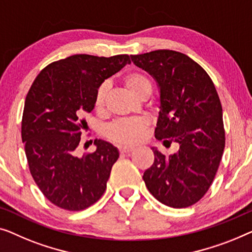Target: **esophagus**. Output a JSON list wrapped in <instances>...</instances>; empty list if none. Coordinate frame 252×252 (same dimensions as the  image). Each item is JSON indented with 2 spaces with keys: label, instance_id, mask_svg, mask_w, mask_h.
I'll list each match as a JSON object with an SVG mask.
<instances>
[{
  "label": "esophagus",
  "instance_id": "esophagus-1",
  "mask_svg": "<svg viewBox=\"0 0 252 252\" xmlns=\"http://www.w3.org/2000/svg\"><path fill=\"white\" fill-rule=\"evenodd\" d=\"M119 151H120V153L127 154V153H131V152L133 151V147H131V146H120Z\"/></svg>",
  "mask_w": 252,
  "mask_h": 252
}]
</instances>
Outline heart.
I'll use <instances>...</instances> for the list:
<instances>
[{"label":"heart","mask_w":252,"mask_h":252,"mask_svg":"<svg viewBox=\"0 0 252 252\" xmlns=\"http://www.w3.org/2000/svg\"><path fill=\"white\" fill-rule=\"evenodd\" d=\"M125 86L137 97H144L145 94H151L152 82L148 76L140 72H130L123 77ZM109 91V83L102 82L97 88L94 94V108L102 111L106 105ZM148 126L146 119H123L115 121L106 126L105 134L108 139L119 144H134L143 136L145 129Z\"/></svg>","instance_id":"1"}]
</instances>
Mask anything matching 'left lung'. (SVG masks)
<instances>
[{
  "label": "left lung",
  "mask_w": 252,
  "mask_h": 252,
  "mask_svg": "<svg viewBox=\"0 0 252 252\" xmlns=\"http://www.w3.org/2000/svg\"><path fill=\"white\" fill-rule=\"evenodd\" d=\"M160 88L155 138L177 143V153L154 152L143 179L152 195L171 208H187L204 196L214 182L225 148L222 108L208 73L189 56L155 50L131 56Z\"/></svg>",
  "instance_id": "8db88e82"
}]
</instances>
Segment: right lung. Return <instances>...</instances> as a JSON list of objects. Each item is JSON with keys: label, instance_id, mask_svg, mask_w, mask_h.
<instances>
[{"label": "right lung", "instance_id": "obj_1", "mask_svg": "<svg viewBox=\"0 0 252 252\" xmlns=\"http://www.w3.org/2000/svg\"><path fill=\"white\" fill-rule=\"evenodd\" d=\"M130 63L127 55H74L44 67L32 84L21 139L34 182L57 207L81 211L105 193L119 151L95 139L97 150L80 158L77 147L97 88Z\"/></svg>", "mask_w": 252, "mask_h": 252}]
</instances>
